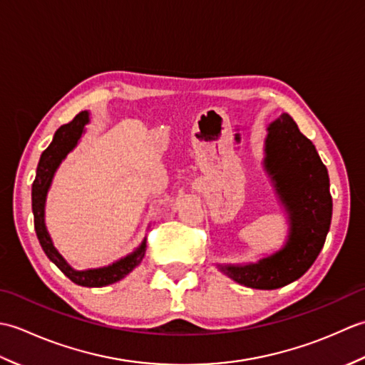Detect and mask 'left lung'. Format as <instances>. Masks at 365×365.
<instances>
[{"label": "left lung", "mask_w": 365, "mask_h": 365, "mask_svg": "<svg viewBox=\"0 0 365 365\" xmlns=\"http://www.w3.org/2000/svg\"><path fill=\"white\" fill-rule=\"evenodd\" d=\"M263 169L289 224L281 250L247 263H216L221 273L250 289L274 290L297 281L319 257L332 218L328 169L312 141L289 114L271 122L263 141Z\"/></svg>", "instance_id": "1"}]
</instances>
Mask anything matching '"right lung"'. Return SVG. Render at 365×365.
<instances>
[{"label":"right lung","instance_id":"add662e5","mask_svg":"<svg viewBox=\"0 0 365 365\" xmlns=\"http://www.w3.org/2000/svg\"><path fill=\"white\" fill-rule=\"evenodd\" d=\"M89 122L91 113L81 111L80 114L75 115V119L72 122H68L66 125L56 130L51 144L42 152L41 160H38L33 191H31V199H33L34 229L38 238V243H41L46 257L63 271L72 282L83 287H105L120 281V279L131 273V271L143 262L145 255L147 240L144 238L141 245H139L133 252H130L125 257L113 262L111 265L89 269H75L68 265V262L61 255V252L56 250V246L53 245L50 232L46 229L45 224L46 196H48L54 174H56L58 168L61 166V163L66 160L67 155L78 145L80 139L86 133V125Z\"/></svg>","mask_w":365,"mask_h":365}]
</instances>
